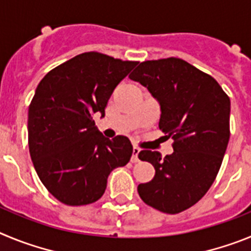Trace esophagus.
<instances>
[{"instance_id": "34e87169", "label": "esophagus", "mask_w": 251, "mask_h": 251, "mask_svg": "<svg viewBox=\"0 0 251 251\" xmlns=\"http://www.w3.org/2000/svg\"><path fill=\"white\" fill-rule=\"evenodd\" d=\"M138 154H139V148L138 147H133V154H132V158H130V162H133V163L138 162L139 161Z\"/></svg>"}]
</instances>
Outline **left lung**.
I'll return each mask as SVG.
<instances>
[{
    "instance_id": "8db88e82",
    "label": "left lung",
    "mask_w": 251,
    "mask_h": 251,
    "mask_svg": "<svg viewBox=\"0 0 251 251\" xmlns=\"http://www.w3.org/2000/svg\"><path fill=\"white\" fill-rule=\"evenodd\" d=\"M161 105L158 127L174 139V153L162 158L141 151L154 177L138 185L141 199L166 214H178L211 187L230 138V98L211 75L178 57L148 60L129 75Z\"/></svg>"
}]
</instances>
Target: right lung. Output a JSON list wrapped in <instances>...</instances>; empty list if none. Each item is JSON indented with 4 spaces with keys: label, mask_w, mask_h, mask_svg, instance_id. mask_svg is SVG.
<instances>
[{
    "label": "right lung",
    "mask_w": 251,
    "mask_h": 251,
    "mask_svg": "<svg viewBox=\"0 0 251 251\" xmlns=\"http://www.w3.org/2000/svg\"><path fill=\"white\" fill-rule=\"evenodd\" d=\"M136 65L90 51L50 70L37 85L28 106L30 156L41 182L60 202L98 201L110 172L129 162V139L105 138L93 115L104 117L113 90Z\"/></svg>",
    "instance_id": "right-lung-1"
}]
</instances>
